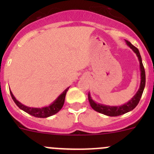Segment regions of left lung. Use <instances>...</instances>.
Segmentation results:
<instances>
[{
    "label": "left lung",
    "mask_w": 154,
    "mask_h": 154,
    "mask_svg": "<svg viewBox=\"0 0 154 154\" xmlns=\"http://www.w3.org/2000/svg\"><path fill=\"white\" fill-rule=\"evenodd\" d=\"M125 42L126 44L133 50V52L136 54L138 59H139L141 71L140 86H139L138 91L136 93V94L132 97L131 100H130L127 103L122 105V106H108V105H104L101 104V103H96L94 100H92V98H91V94L88 92V98L90 103V106H91V108L94 110H95L96 112H98L102 113V114L106 115L107 116L114 117V116H122V115L125 114V113L133 110L135 107L137 106L138 103H139V100H140L141 99V97H142V93H143L144 86H145V71H144L143 64H142V57H141L140 53H139L138 48H136L134 45H133L130 42H128L127 40H125Z\"/></svg>",
    "instance_id": "8db88e82"
}]
</instances>
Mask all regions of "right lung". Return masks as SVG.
Returning a JSON list of instances; mask_svg holds the SVG:
<instances>
[{
  "mask_svg": "<svg viewBox=\"0 0 154 154\" xmlns=\"http://www.w3.org/2000/svg\"><path fill=\"white\" fill-rule=\"evenodd\" d=\"M68 88H69V87H68L66 90H64L63 92H62V94H60V95L51 104H50L49 106H48L42 107V108H35V107H29L25 106V105L20 103L18 100H16V98L14 97L13 94H12L11 91L10 94L11 96H12V100H13L14 102L15 103V104L19 107L21 110H23V111H24L25 112L31 115V116H34V117L48 118L50 117V116L55 115L56 113L58 112L63 108V105H64L65 98H66V93H67Z\"/></svg>",
  "mask_w": 154,
  "mask_h": 154,
  "instance_id": "add662e5",
  "label": "right lung"
}]
</instances>
